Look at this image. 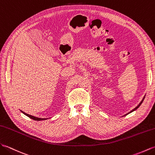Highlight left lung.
I'll return each instance as SVG.
<instances>
[{"label": "left lung", "instance_id": "obj_1", "mask_svg": "<svg viewBox=\"0 0 155 155\" xmlns=\"http://www.w3.org/2000/svg\"><path fill=\"white\" fill-rule=\"evenodd\" d=\"M145 96H144V97H143V99H142V100H141V101H140V102L139 103V104L138 105H137V106L136 107H135V108H134V109H133V110H131V111H129V113H127V114H125V115H123V116H125V115H128V114H129V113H132V112H133L134 111H135V110H136V109H138V108L139 107H140V105L142 104V103H143V101H144V99H145Z\"/></svg>", "mask_w": 155, "mask_h": 155}]
</instances>
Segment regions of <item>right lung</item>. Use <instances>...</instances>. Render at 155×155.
<instances>
[{
    "mask_svg": "<svg viewBox=\"0 0 155 155\" xmlns=\"http://www.w3.org/2000/svg\"><path fill=\"white\" fill-rule=\"evenodd\" d=\"M20 111H21L23 113V114H25L27 117H30V119H32L33 120H35V121H44V120H46V119H48V118H39V117H34V116H32V115H30L29 114H27V113L21 111V110H20Z\"/></svg>",
    "mask_w": 155,
    "mask_h": 155,
    "instance_id": "add662e5",
    "label": "right lung"
}]
</instances>
